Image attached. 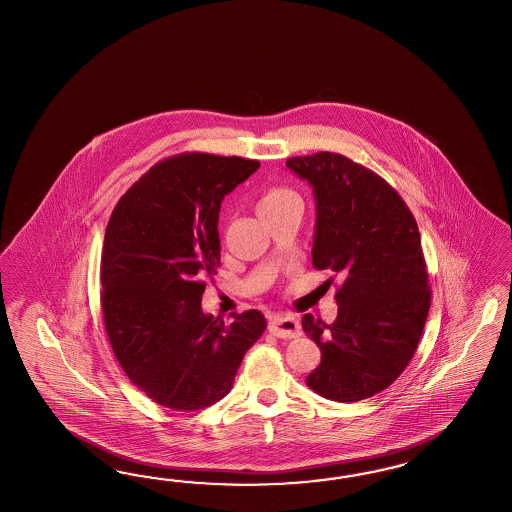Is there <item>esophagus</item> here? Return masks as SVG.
Instances as JSON below:
<instances>
[{
	"label": "esophagus",
	"mask_w": 512,
	"mask_h": 512,
	"mask_svg": "<svg viewBox=\"0 0 512 512\" xmlns=\"http://www.w3.org/2000/svg\"><path fill=\"white\" fill-rule=\"evenodd\" d=\"M270 333L279 338H296L301 335V325L292 316H274L268 325Z\"/></svg>",
	"instance_id": "obj_1"
}]
</instances>
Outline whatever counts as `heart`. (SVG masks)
I'll list each match as a JSON object with an SVG mask.
<instances>
[{"mask_svg":"<svg viewBox=\"0 0 512 512\" xmlns=\"http://www.w3.org/2000/svg\"><path fill=\"white\" fill-rule=\"evenodd\" d=\"M290 200H298L292 190L281 187L268 188V190L262 194L261 200H259V212L266 211V209H274V207H279V205H283L285 201Z\"/></svg>","mask_w":512,"mask_h":512,"instance_id":"b5f03b06","label":"heart"}]
</instances>
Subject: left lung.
Wrapping results in <instances>:
<instances>
[{
  "instance_id": "obj_1",
  "label": "left lung",
  "mask_w": 512,
  "mask_h": 512,
  "mask_svg": "<svg viewBox=\"0 0 512 512\" xmlns=\"http://www.w3.org/2000/svg\"><path fill=\"white\" fill-rule=\"evenodd\" d=\"M287 166L314 188L312 266L340 275L337 320H301L322 349L307 385L340 403L372 398L411 362L431 307L418 224L396 188L340 153L290 157Z\"/></svg>"
}]
</instances>
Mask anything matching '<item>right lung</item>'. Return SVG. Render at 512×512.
Wrapping results in <instances>:
<instances>
[{"mask_svg": "<svg viewBox=\"0 0 512 512\" xmlns=\"http://www.w3.org/2000/svg\"><path fill=\"white\" fill-rule=\"evenodd\" d=\"M259 161L185 151L151 166L118 200L101 251V311L114 357L151 401L200 411L233 387L246 351L266 329L262 312L233 322L201 311L220 266L225 194Z\"/></svg>", "mask_w": 512, "mask_h": 512, "instance_id": "right-lung-1", "label": "right lung"}]
</instances>
